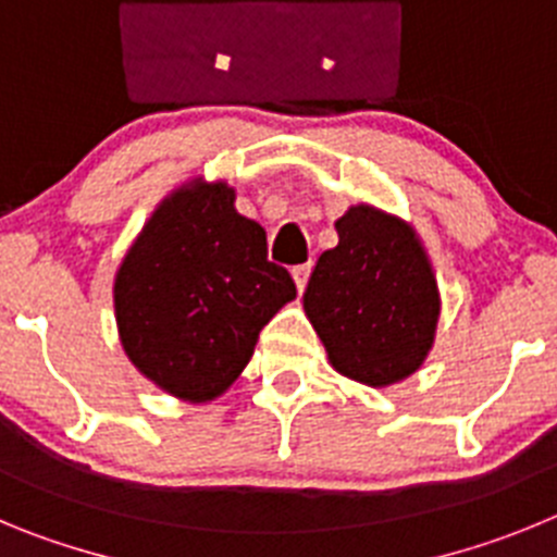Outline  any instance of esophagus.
Segmentation results:
<instances>
[{
	"label": "esophagus",
	"instance_id": "esophagus-1",
	"mask_svg": "<svg viewBox=\"0 0 557 557\" xmlns=\"http://www.w3.org/2000/svg\"><path fill=\"white\" fill-rule=\"evenodd\" d=\"M308 277H310V263H299V267H294V283H297L299 290H305Z\"/></svg>",
	"mask_w": 557,
	"mask_h": 557
}]
</instances>
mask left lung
Instances as JSON below:
<instances>
[{
    "mask_svg": "<svg viewBox=\"0 0 557 557\" xmlns=\"http://www.w3.org/2000/svg\"><path fill=\"white\" fill-rule=\"evenodd\" d=\"M338 247L322 252L305 288V313L344 377L399 383L424 363L438 324V285L413 227L372 205L335 222Z\"/></svg>",
    "mask_w": 557,
    "mask_h": 557,
    "instance_id": "8db88e82",
    "label": "left lung"
}]
</instances>
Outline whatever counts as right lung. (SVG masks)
I'll use <instances>...</instances> for the list:
<instances>
[{
  "label": "right lung",
  "instance_id": "right-lung-1",
  "mask_svg": "<svg viewBox=\"0 0 557 557\" xmlns=\"http://www.w3.org/2000/svg\"><path fill=\"white\" fill-rule=\"evenodd\" d=\"M227 183L177 188L158 205L113 285L122 347L172 397L208 403L233 385L260 330L297 297L267 255V230Z\"/></svg>",
  "mask_w": 557,
  "mask_h": 557
}]
</instances>
